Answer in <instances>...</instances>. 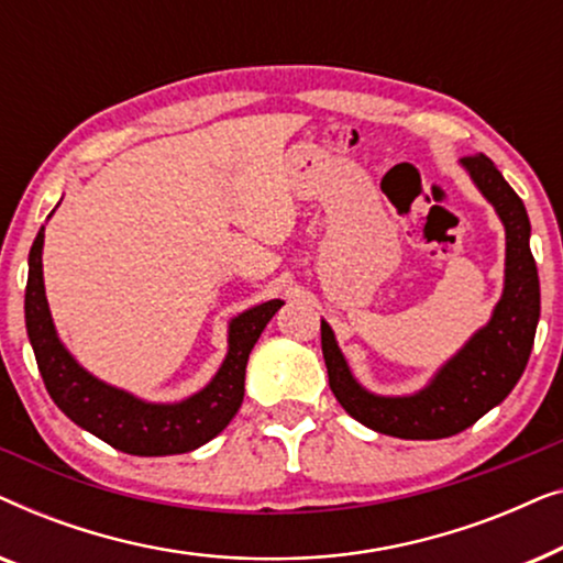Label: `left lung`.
<instances>
[{"label": "left lung", "instance_id": "8db88e82", "mask_svg": "<svg viewBox=\"0 0 563 563\" xmlns=\"http://www.w3.org/2000/svg\"><path fill=\"white\" fill-rule=\"evenodd\" d=\"M461 166L497 210L507 238L505 289L487 325L476 330L426 389L407 397H379L353 379L333 330L325 320L320 322L322 358L338 402L361 426L405 441L456 435L503 402L526 372L541 318V287L530 253L526 205L484 153L464 156Z\"/></svg>", "mask_w": 563, "mask_h": 563}]
</instances>
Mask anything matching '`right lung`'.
<instances>
[{"label": "right lung", "instance_id": "obj_1", "mask_svg": "<svg viewBox=\"0 0 563 563\" xmlns=\"http://www.w3.org/2000/svg\"><path fill=\"white\" fill-rule=\"evenodd\" d=\"M43 238L45 228L30 249V272L25 289V325L35 351L45 389L58 410L76 426L102 438L112 449L130 456H172L195 451L222 433L243 402L245 364L266 322L284 305L268 299L230 320L228 356L202 391L181 402H143L110 384L99 382L58 341L43 284Z\"/></svg>", "mask_w": 563, "mask_h": 563}]
</instances>
